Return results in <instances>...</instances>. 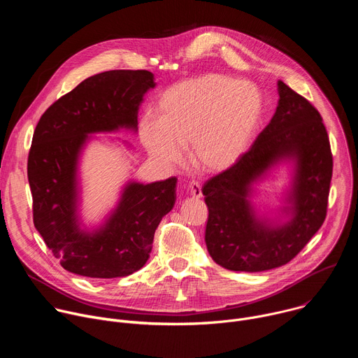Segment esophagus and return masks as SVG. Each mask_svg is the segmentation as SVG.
Here are the masks:
<instances>
[{
    "label": "esophagus",
    "instance_id": "obj_1",
    "mask_svg": "<svg viewBox=\"0 0 358 358\" xmlns=\"http://www.w3.org/2000/svg\"><path fill=\"white\" fill-rule=\"evenodd\" d=\"M188 189H189V195L195 199L201 198L202 196V191H201V184L198 181H191L189 185H188Z\"/></svg>",
    "mask_w": 358,
    "mask_h": 358
}]
</instances>
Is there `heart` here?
<instances>
[{"instance_id":"obj_1","label":"heart","mask_w":358,"mask_h":358,"mask_svg":"<svg viewBox=\"0 0 358 358\" xmlns=\"http://www.w3.org/2000/svg\"><path fill=\"white\" fill-rule=\"evenodd\" d=\"M157 120L144 117L138 134L150 157L163 167L181 162L189 145L192 164L203 173L235 166L250 145L262 113L257 87L210 73L169 87L156 106Z\"/></svg>"}]
</instances>
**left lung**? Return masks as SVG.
Instances as JSON below:
<instances>
[{
  "instance_id": "8db88e82",
  "label": "left lung",
  "mask_w": 358,
  "mask_h": 358,
  "mask_svg": "<svg viewBox=\"0 0 358 358\" xmlns=\"http://www.w3.org/2000/svg\"><path fill=\"white\" fill-rule=\"evenodd\" d=\"M271 123L231 169L202 187L208 207L206 243L228 271L262 272L290 262L326 220L333 156L317 109L282 80ZM280 159L295 162L285 224L272 227L254 215L251 184Z\"/></svg>"
}]
</instances>
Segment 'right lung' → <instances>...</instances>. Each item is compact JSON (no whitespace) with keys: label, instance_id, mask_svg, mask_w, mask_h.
Listing matches in <instances>:
<instances>
[{"label":"right lung","instance_id":"right-lung-1","mask_svg":"<svg viewBox=\"0 0 358 358\" xmlns=\"http://www.w3.org/2000/svg\"><path fill=\"white\" fill-rule=\"evenodd\" d=\"M156 86L148 71H109L85 79L41 116L28 155L34 225L64 269L112 279L141 269L155 232L176 203L177 178L129 182L94 232L79 228L76 169L87 134L137 130L138 106Z\"/></svg>","mask_w":358,"mask_h":358}]
</instances>
